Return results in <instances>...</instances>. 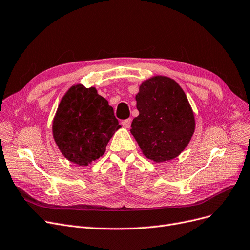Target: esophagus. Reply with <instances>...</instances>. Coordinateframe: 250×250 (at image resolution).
<instances>
[{"instance_id": "obj_1", "label": "esophagus", "mask_w": 250, "mask_h": 250, "mask_svg": "<svg viewBox=\"0 0 250 250\" xmlns=\"http://www.w3.org/2000/svg\"><path fill=\"white\" fill-rule=\"evenodd\" d=\"M131 124H132V119L131 118H127V119H125L122 122V125L125 127V128H128L131 126Z\"/></svg>"}]
</instances>
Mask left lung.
<instances>
[{"mask_svg": "<svg viewBox=\"0 0 250 250\" xmlns=\"http://www.w3.org/2000/svg\"><path fill=\"white\" fill-rule=\"evenodd\" d=\"M139 115L131 134L147 159L171 161L187 148L196 130V118L186 92L174 79L156 75L144 80L136 95Z\"/></svg>", "mask_w": 250, "mask_h": 250, "instance_id": "1", "label": "left lung"}]
</instances>
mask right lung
Instances as JSON below:
<instances>
[{"label": "right lung", "mask_w": 250, "mask_h": 250, "mask_svg": "<svg viewBox=\"0 0 250 250\" xmlns=\"http://www.w3.org/2000/svg\"><path fill=\"white\" fill-rule=\"evenodd\" d=\"M119 127L113 108L97 88L77 83L61 99L52 120V137L64 158L84 167L105 153Z\"/></svg>", "instance_id": "obj_1"}]
</instances>
